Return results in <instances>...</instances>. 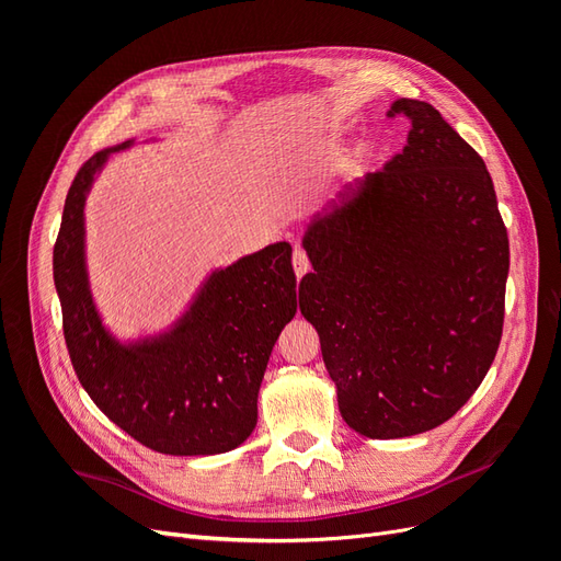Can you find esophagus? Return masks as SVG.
I'll return each instance as SVG.
<instances>
[{"label": "esophagus", "instance_id": "1", "mask_svg": "<svg viewBox=\"0 0 561 561\" xmlns=\"http://www.w3.org/2000/svg\"><path fill=\"white\" fill-rule=\"evenodd\" d=\"M293 266H295V276L297 278L307 276V271L311 268V262L307 257V252H304L301 248H295V252H293Z\"/></svg>", "mask_w": 561, "mask_h": 561}]
</instances>
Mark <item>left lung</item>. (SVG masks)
Listing matches in <instances>:
<instances>
[{"instance_id":"8db88e82","label":"left lung","mask_w":561,"mask_h":561,"mask_svg":"<svg viewBox=\"0 0 561 561\" xmlns=\"http://www.w3.org/2000/svg\"><path fill=\"white\" fill-rule=\"evenodd\" d=\"M407 145L304 231L299 311L348 426L410 437L478 390L503 332L511 245L482 157L433 105L400 98Z\"/></svg>"}]
</instances>
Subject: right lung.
Wrapping results in <instances>:
<instances>
[{
	"mask_svg": "<svg viewBox=\"0 0 561 561\" xmlns=\"http://www.w3.org/2000/svg\"><path fill=\"white\" fill-rule=\"evenodd\" d=\"M130 145L98 151L65 198L54 248L65 344L100 412L140 445L171 456L225 454L257 426L268 355L297 313L293 245L271 243L215 268L168 330L116 339L93 301L83 208L107 159Z\"/></svg>",
	"mask_w": 561,
	"mask_h": 561,
	"instance_id": "1",
	"label": "right lung"
}]
</instances>
